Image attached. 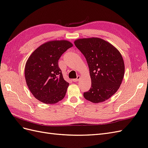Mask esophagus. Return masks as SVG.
Masks as SVG:
<instances>
[{"mask_svg":"<svg viewBox=\"0 0 148 148\" xmlns=\"http://www.w3.org/2000/svg\"><path fill=\"white\" fill-rule=\"evenodd\" d=\"M81 79V77H80V75H77V78L76 79H73V81H74V82H77L78 81H79V79Z\"/></svg>","mask_w":148,"mask_h":148,"instance_id":"obj_1","label":"esophagus"}]
</instances>
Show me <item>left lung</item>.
<instances>
[{
  "label": "left lung",
  "mask_w": 148,
  "mask_h": 148,
  "mask_svg": "<svg viewBox=\"0 0 148 148\" xmlns=\"http://www.w3.org/2000/svg\"><path fill=\"white\" fill-rule=\"evenodd\" d=\"M74 44L85 57L91 79V88L84 92V98L93 103L108 99L118 90L124 77V63L121 53L100 38L79 39Z\"/></svg>",
  "instance_id": "1"
}]
</instances>
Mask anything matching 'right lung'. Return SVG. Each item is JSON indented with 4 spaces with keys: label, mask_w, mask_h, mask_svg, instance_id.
Instances as JSON below:
<instances>
[{
    "label": "right lung",
    "mask_w": 148,
    "mask_h": 148,
    "mask_svg": "<svg viewBox=\"0 0 148 148\" xmlns=\"http://www.w3.org/2000/svg\"><path fill=\"white\" fill-rule=\"evenodd\" d=\"M73 46L68 40L49 41L30 56L25 66V78L29 89L37 100L55 104L65 97L69 83L64 79L58 61Z\"/></svg>",
    "instance_id": "obj_1"
}]
</instances>
